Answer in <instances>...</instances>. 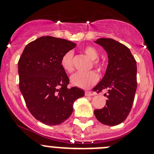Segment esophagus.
Masks as SVG:
<instances>
[{"mask_svg":"<svg viewBox=\"0 0 154 154\" xmlns=\"http://www.w3.org/2000/svg\"><path fill=\"white\" fill-rule=\"evenodd\" d=\"M94 92H92V91H86V92H85V95L86 96H93V95H94Z\"/></svg>","mask_w":154,"mask_h":154,"instance_id":"obj_1","label":"esophagus"}]
</instances>
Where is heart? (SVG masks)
<instances>
[{
	"mask_svg": "<svg viewBox=\"0 0 154 154\" xmlns=\"http://www.w3.org/2000/svg\"><path fill=\"white\" fill-rule=\"evenodd\" d=\"M83 51L86 55L91 60H93L92 63L94 67L99 68H102L103 65L101 64L98 60V51L92 46H87L84 48ZM73 54L71 51H68L63 56L61 59V66L63 69L68 73L73 71V63H72ZM98 80V75L94 71H89V72L83 73L77 72L73 74L71 77V83L73 86L79 87L82 88H88L94 84Z\"/></svg>",
	"mask_w": 154,
	"mask_h": 154,
	"instance_id": "heart-1",
	"label": "heart"
}]
</instances>
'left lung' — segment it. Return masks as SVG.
I'll return each instance as SVG.
<instances>
[{
	"label": "left lung",
	"mask_w": 154,
	"mask_h": 154,
	"mask_svg": "<svg viewBox=\"0 0 154 154\" xmlns=\"http://www.w3.org/2000/svg\"><path fill=\"white\" fill-rule=\"evenodd\" d=\"M94 42L105 50L108 57L104 76L93 88L107 90L106 106L94 110V116L103 125L116 126L127 119L133 106L137 88L136 61L128 48L112 38H97Z\"/></svg>",
	"instance_id": "8db88e82"
}]
</instances>
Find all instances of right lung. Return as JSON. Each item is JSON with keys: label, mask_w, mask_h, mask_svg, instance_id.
<instances>
[{"label": "right lung", "mask_w": 154, "mask_h": 154, "mask_svg": "<svg viewBox=\"0 0 154 154\" xmlns=\"http://www.w3.org/2000/svg\"><path fill=\"white\" fill-rule=\"evenodd\" d=\"M77 46L63 38L42 36L29 43L18 63L19 88L29 111L47 125L66 122L77 99L84 96L83 89L68 88L69 78L61 66L66 53Z\"/></svg>", "instance_id": "add662e5"}]
</instances>
